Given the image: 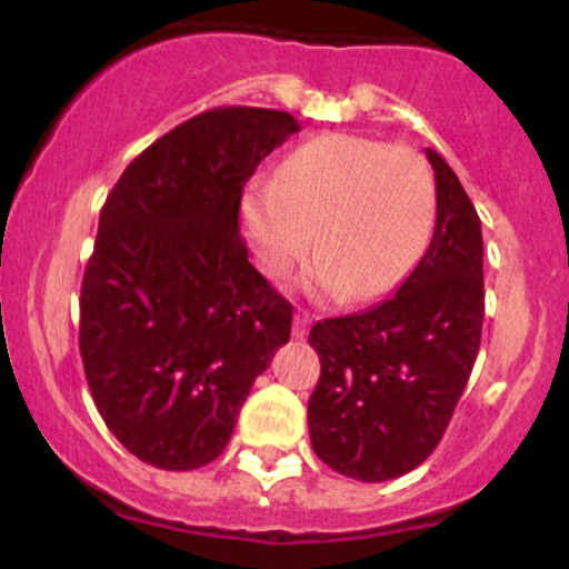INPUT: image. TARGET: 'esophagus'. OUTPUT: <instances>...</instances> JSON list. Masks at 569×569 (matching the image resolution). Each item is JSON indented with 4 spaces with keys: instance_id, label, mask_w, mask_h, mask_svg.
Wrapping results in <instances>:
<instances>
[{
    "instance_id": "obj_1",
    "label": "esophagus",
    "mask_w": 569,
    "mask_h": 569,
    "mask_svg": "<svg viewBox=\"0 0 569 569\" xmlns=\"http://www.w3.org/2000/svg\"><path fill=\"white\" fill-rule=\"evenodd\" d=\"M307 331H310V316H307L305 310H299L297 316H293V337L305 339Z\"/></svg>"
}]
</instances>
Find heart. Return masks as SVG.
Listing matches in <instances>:
<instances>
[{
    "mask_svg": "<svg viewBox=\"0 0 569 569\" xmlns=\"http://www.w3.org/2000/svg\"><path fill=\"white\" fill-rule=\"evenodd\" d=\"M436 184L426 158L401 143L326 133L293 149L276 179L243 200V227L259 264L283 276L312 246L318 293L375 299L396 289L433 230Z\"/></svg>",
    "mask_w": 569,
    "mask_h": 569,
    "instance_id": "b5f03b06",
    "label": "heart"
}]
</instances>
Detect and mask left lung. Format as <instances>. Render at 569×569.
Instances as JSON below:
<instances>
[{
    "instance_id": "8db88e82",
    "label": "left lung",
    "mask_w": 569,
    "mask_h": 569,
    "mask_svg": "<svg viewBox=\"0 0 569 569\" xmlns=\"http://www.w3.org/2000/svg\"><path fill=\"white\" fill-rule=\"evenodd\" d=\"M436 171V230L396 297L310 329L321 377L307 401L316 455L337 473L388 481L439 447L476 363L485 323L481 221L447 160Z\"/></svg>"
}]
</instances>
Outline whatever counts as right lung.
I'll return each mask as SVG.
<instances>
[{"mask_svg":"<svg viewBox=\"0 0 569 569\" xmlns=\"http://www.w3.org/2000/svg\"><path fill=\"white\" fill-rule=\"evenodd\" d=\"M299 122L208 109L126 168L82 278L80 352L117 441L162 471L224 452L251 385L291 335V302L248 262L240 200Z\"/></svg>","mask_w":569,"mask_h":569,"instance_id":"add662e5","label":"right lung"}]
</instances>
